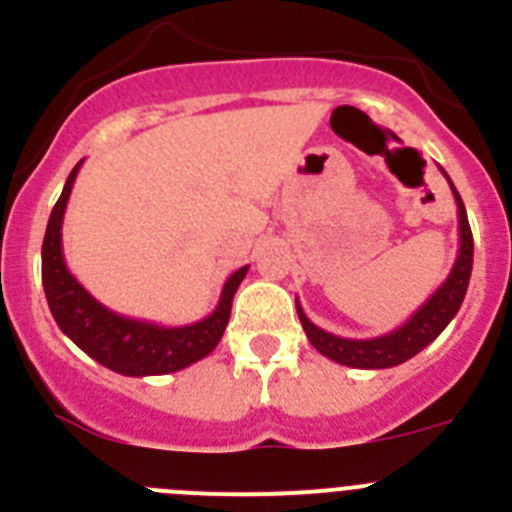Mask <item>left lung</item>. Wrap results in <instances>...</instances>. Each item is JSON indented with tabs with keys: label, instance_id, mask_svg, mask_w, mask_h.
<instances>
[{
	"label": "left lung",
	"instance_id": "obj_1",
	"mask_svg": "<svg viewBox=\"0 0 512 512\" xmlns=\"http://www.w3.org/2000/svg\"><path fill=\"white\" fill-rule=\"evenodd\" d=\"M446 176L451 192L456 200V212H459V253L451 266V274L446 282L431 295V300L418 307L413 318L408 323H402L392 333H384L377 338H366V341H354V338H341L333 336L328 330L318 328L305 315V310L297 302V315L300 323L307 333V341L318 348L320 354L328 356L330 361L343 366H354V369H390V366L402 364V361L413 359L420 354L428 343L436 341L441 336V330L454 320L459 312L464 295H467L469 277H472V261H474V241H472V228H469V217L464 210L459 192H456L454 182L449 174L441 169Z\"/></svg>",
	"mask_w": 512,
	"mask_h": 512
}]
</instances>
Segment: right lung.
Listing matches in <instances>:
<instances>
[{"instance_id":"right-lung-1","label":"right lung","mask_w":512,"mask_h":512,"mask_svg":"<svg viewBox=\"0 0 512 512\" xmlns=\"http://www.w3.org/2000/svg\"><path fill=\"white\" fill-rule=\"evenodd\" d=\"M79 169L81 161L63 184V192L53 207L43 238V289L58 328L84 354H89L112 372L125 374V377L171 374L194 364V361L205 359L223 338L235 289L248 274V266H241L230 274L215 310L192 325L166 328V325L148 323V320L117 315L115 310L94 300L87 289L76 282V277L63 261V212L69 205L71 187H74Z\"/></svg>"}]
</instances>
